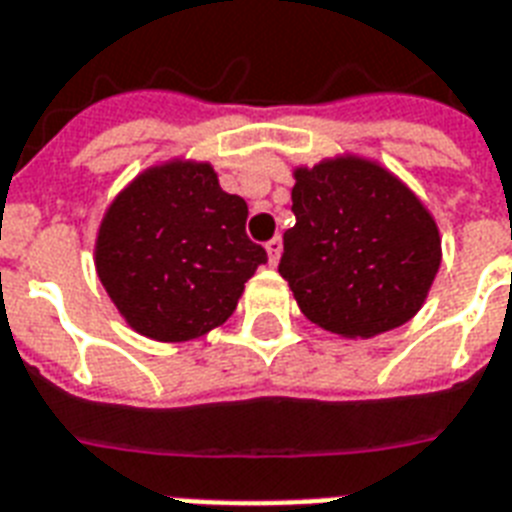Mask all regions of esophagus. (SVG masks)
Instances as JSON below:
<instances>
[{
    "mask_svg": "<svg viewBox=\"0 0 512 512\" xmlns=\"http://www.w3.org/2000/svg\"><path fill=\"white\" fill-rule=\"evenodd\" d=\"M265 249H268V260H271V265L279 263L281 257V236H273L268 244H265Z\"/></svg>",
    "mask_w": 512,
    "mask_h": 512,
    "instance_id": "1",
    "label": "esophagus"
}]
</instances>
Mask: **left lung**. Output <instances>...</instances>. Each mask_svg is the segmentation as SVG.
<instances>
[{
    "mask_svg": "<svg viewBox=\"0 0 512 512\" xmlns=\"http://www.w3.org/2000/svg\"><path fill=\"white\" fill-rule=\"evenodd\" d=\"M295 225L279 273L300 311L342 337H374L420 311L441 265L436 220L380 164L345 156L295 172Z\"/></svg>",
    "mask_w": 512,
    "mask_h": 512,
    "instance_id": "obj_1",
    "label": "left lung"
}]
</instances>
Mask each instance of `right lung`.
I'll use <instances>...</instances> for the list:
<instances>
[{
	"label": "right lung",
	"instance_id": "obj_1",
	"mask_svg": "<svg viewBox=\"0 0 512 512\" xmlns=\"http://www.w3.org/2000/svg\"><path fill=\"white\" fill-rule=\"evenodd\" d=\"M244 225L247 201L225 193L209 164H162L108 207L95 268L135 332L193 340L231 319L244 284L268 263Z\"/></svg>",
	"mask_w": 512,
	"mask_h": 512
}]
</instances>
